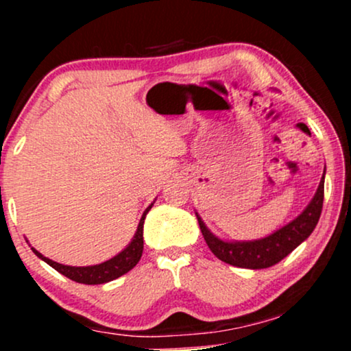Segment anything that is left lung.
Masks as SVG:
<instances>
[{
	"label": "left lung",
	"mask_w": 351,
	"mask_h": 351,
	"mask_svg": "<svg viewBox=\"0 0 351 351\" xmlns=\"http://www.w3.org/2000/svg\"><path fill=\"white\" fill-rule=\"evenodd\" d=\"M324 201V174L323 180L319 182L316 195L311 199V203L306 206V209L299 217L292 220L291 223L278 230L270 237L258 239V241L247 243H227L222 239L215 238L213 233L206 228L203 220L198 217V223L203 233L204 241L208 244L210 251L217 258L230 263L233 267L251 268H268L275 263L281 262L282 258L294 251L302 241H305L313 232L316 223H318L321 210H323Z\"/></svg>",
	"instance_id": "left-lung-1"
}]
</instances>
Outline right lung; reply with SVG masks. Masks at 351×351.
<instances>
[{"mask_svg":"<svg viewBox=\"0 0 351 351\" xmlns=\"http://www.w3.org/2000/svg\"><path fill=\"white\" fill-rule=\"evenodd\" d=\"M152 209V206H148L145 213H143L141 222H138L136 237L131 241V244L124 249L123 252H119L118 256H114L110 261L99 263V265H93V267H69V265H62V263H57L51 258L43 257L40 252L33 249V252L36 254L38 257L43 258L47 265H51L54 270H57L62 275L70 278L76 282H81V285H104V282L113 281L117 278L123 276L124 273H128L129 270H132L134 267L137 265L138 261L142 257V251H143V220H145V215L148 210Z\"/></svg>","mask_w":351,"mask_h":351,"instance_id":"obj_1","label":"right lung"}]
</instances>
